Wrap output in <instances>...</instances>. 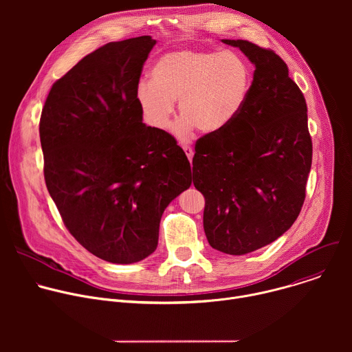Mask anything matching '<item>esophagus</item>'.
Masks as SVG:
<instances>
[{
	"mask_svg": "<svg viewBox=\"0 0 352 352\" xmlns=\"http://www.w3.org/2000/svg\"><path fill=\"white\" fill-rule=\"evenodd\" d=\"M182 148H184V152H185L186 157L189 159V162H192V157H193V148H192L189 144H184V146H182Z\"/></svg>",
	"mask_w": 352,
	"mask_h": 352,
	"instance_id": "34e87169",
	"label": "esophagus"
}]
</instances>
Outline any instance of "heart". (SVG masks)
I'll list each match as a JSON object with an SVG mask.
<instances>
[{
    "label": "heart",
    "instance_id": "b5f03b06",
    "mask_svg": "<svg viewBox=\"0 0 352 352\" xmlns=\"http://www.w3.org/2000/svg\"><path fill=\"white\" fill-rule=\"evenodd\" d=\"M252 69L232 52L177 50L152 69V82H140L138 102L147 122L166 129L175 111L182 116L174 132L186 139L196 126L204 133L227 128L243 110L252 87Z\"/></svg>",
    "mask_w": 352,
    "mask_h": 352
}]
</instances>
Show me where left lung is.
<instances>
[{
    "mask_svg": "<svg viewBox=\"0 0 352 352\" xmlns=\"http://www.w3.org/2000/svg\"><path fill=\"white\" fill-rule=\"evenodd\" d=\"M238 47L255 65L248 102L227 128L195 144L193 185L205 196L204 228L212 248L245 255L281 236L305 200L312 140L302 91L272 50Z\"/></svg>",
    "mask_w": 352,
    "mask_h": 352,
    "instance_id": "left-lung-1",
    "label": "left lung"
}]
</instances>
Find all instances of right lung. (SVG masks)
I'll return each instance as SVG.
<instances>
[{
	"label": "right lung",
	"instance_id": "1",
	"mask_svg": "<svg viewBox=\"0 0 352 352\" xmlns=\"http://www.w3.org/2000/svg\"><path fill=\"white\" fill-rule=\"evenodd\" d=\"M156 40L107 43L50 90L40 118L44 179L74 238L110 263L152 255L162 216L192 184L174 136L143 124L138 85Z\"/></svg>",
	"mask_w": 352,
	"mask_h": 352
}]
</instances>
